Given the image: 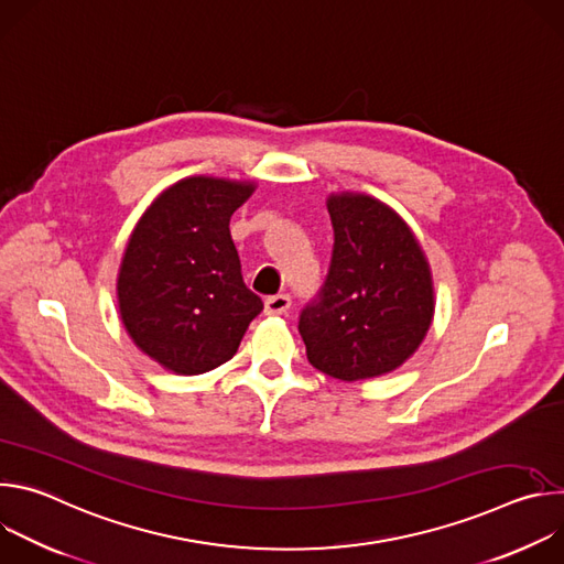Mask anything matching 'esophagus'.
<instances>
[{
    "label": "esophagus",
    "mask_w": 564,
    "mask_h": 564,
    "mask_svg": "<svg viewBox=\"0 0 564 564\" xmlns=\"http://www.w3.org/2000/svg\"><path fill=\"white\" fill-rule=\"evenodd\" d=\"M290 305H292L290 294H274L265 301V314H272V316L285 314L290 310Z\"/></svg>",
    "instance_id": "34e87169"
}]
</instances>
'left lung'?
<instances>
[{
  "mask_svg": "<svg viewBox=\"0 0 564 564\" xmlns=\"http://www.w3.org/2000/svg\"><path fill=\"white\" fill-rule=\"evenodd\" d=\"M335 246L328 276L301 310L307 361L335 379L359 381L404 364L435 312L429 261L411 227L366 194H333Z\"/></svg>",
  "mask_w": 564,
  "mask_h": 564,
  "instance_id": "8db88e82",
  "label": "left lung"
}]
</instances>
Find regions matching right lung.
Segmentation results:
<instances>
[{"mask_svg": "<svg viewBox=\"0 0 564 564\" xmlns=\"http://www.w3.org/2000/svg\"><path fill=\"white\" fill-rule=\"evenodd\" d=\"M254 183L183 178L138 220L118 274V305L133 344L163 368L200 375L229 361L263 310L240 274L231 214Z\"/></svg>", "mask_w": 564, "mask_h": 564, "instance_id": "add662e5", "label": "right lung"}]
</instances>
